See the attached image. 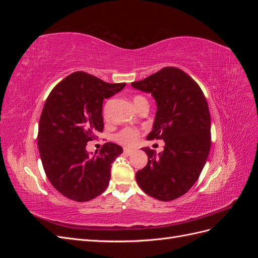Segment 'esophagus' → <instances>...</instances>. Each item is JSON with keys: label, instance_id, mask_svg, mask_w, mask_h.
<instances>
[{"label": "esophagus", "instance_id": "34e87169", "mask_svg": "<svg viewBox=\"0 0 258 258\" xmlns=\"http://www.w3.org/2000/svg\"><path fill=\"white\" fill-rule=\"evenodd\" d=\"M132 152H134V151H132V150H130V148H127V147H124V148H123V153H124V154H126L127 156L131 155V154H132Z\"/></svg>", "mask_w": 258, "mask_h": 258}]
</instances>
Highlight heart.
Masks as SVG:
<instances>
[{
  "label": "heart",
  "mask_w": 258,
  "mask_h": 258,
  "mask_svg": "<svg viewBox=\"0 0 258 258\" xmlns=\"http://www.w3.org/2000/svg\"><path fill=\"white\" fill-rule=\"evenodd\" d=\"M142 101H146V99L142 96H136L134 98V103L136 106L140 102H142ZM138 138H139V132L134 128H123L115 137L116 141H118L123 145H134L137 142Z\"/></svg>",
  "instance_id": "heart-1"
}]
</instances>
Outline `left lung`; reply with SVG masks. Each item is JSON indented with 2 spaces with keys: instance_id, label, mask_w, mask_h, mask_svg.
<instances>
[{
  "instance_id": "8db88e82",
  "label": "left lung",
  "mask_w": 258,
  "mask_h": 258,
  "mask_svg": "<svg viewBox=\"0 0 258 258\" xmlns=\"http://www.w3.org/2000/svg\"><path fill=\"white\" fill-rule=\"evenodd\" d=\"M132 87L152 93L157 112L147 140L162 139L163 151L143 147L147 165L136 173L141 189L161 201L188 191L204 169L211 147V117L199 85L182 70L161 69Z\"/></svg>"
}]
</instances>
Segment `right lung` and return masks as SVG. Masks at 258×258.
Segmentation results:
<instances>
[{"label":"right lung","mask_w":258,"mask_h":258,"mask_svg":"<svg viewBox=\"0 0 258 258\" xmlns=\"http://www.w3.org/2000/svg\"><path fill=\"white\" fill-rule=\"evenodd\" d=\"M124 86L80 71L67 76L49 93L38 123L37 144L46 176L64 197L89 201L108 186L112 163L122 153L121 146L105 143L91 157L86 145L103 131V99Z\"/></svg>","instance_id":"obj_1"}]
</instances>
